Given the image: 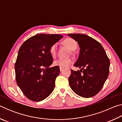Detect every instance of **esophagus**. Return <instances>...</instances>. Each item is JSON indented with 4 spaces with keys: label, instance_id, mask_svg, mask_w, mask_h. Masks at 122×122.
<instances>
[{
    "label": "esophagus",
    "instance_id": "1",
    "mask_svg": "<svg viewBox=\"0 0 122 122\" xmlns=\"http://www.w3.org/2000/svg\"><path fill=\"white\" fill-rule=\"evenodd\" d=\"M63 68H61V67H60V71H63Z\"/></svg>",
    "mask_w": 122,
    "mask_h": 122
}]
</instances>
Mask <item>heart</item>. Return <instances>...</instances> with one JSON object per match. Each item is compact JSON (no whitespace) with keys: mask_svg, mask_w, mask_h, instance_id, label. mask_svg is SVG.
<instances>
[{"mask_svg":"<svg viewBox=\"0 0 122 122\" xmlns=\"http://www.w3.org/2000/svg\"><path fill=\"white\" fill-rule=\"evenodd\" d=\"M63 44L69 47L71 51H75L77 48V44L76 41L72 38H67L63 41ZM57 49V44L51 45L49 48V53L51 56L54 57L56 55ZM73 63V60L71 58H59L54 61V65L61 68H67Z\"/></svg>","mask_w":122,"mask_h":122,"instance_id":"b5f03b06","label":"heart"}]
</instances>
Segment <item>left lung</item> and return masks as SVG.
<instances>
[{
	"instance_id": "8db88e82",
	"label": "left lung",
	"mask_w": 122,
	"mask_h": 122,
	"mask_svg": "<svg viewBox=\"0 0 122 122\" xmlns=\"http://www.w3.org/2000/svg\"><path fill=\"white\" fill-rule=\"evenodd\" d=\"M80 47V54L74 66L80 71L71 70L69 83L73 92L84 98L92 97L101 90L109 74L110 61L100 43L82 34H68Z\"/></svg>"
}]
</instances>
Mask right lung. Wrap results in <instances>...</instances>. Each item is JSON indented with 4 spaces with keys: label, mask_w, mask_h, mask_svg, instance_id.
I'll use <instances>...</instances> for the list:
<instances>
[{
    "label": "right lung",
    "mask_w": 122,
    "mask_h": 122,
    "mask_svg": "<svg viewBox=\"0 0 122 122\" xmlns=\"http://www.w3.org/2000/svg\"><path fill=\"white\" fill-rule=\"evenodd\" d=\"M62 38L59 34H39L27 39L20 47L15 63V78L29 100L39 102L53 92L60 68L50 67L53 59L49 48Z\"/></svg>",
    "instance_id": "add662e5"
}]
</instances>
